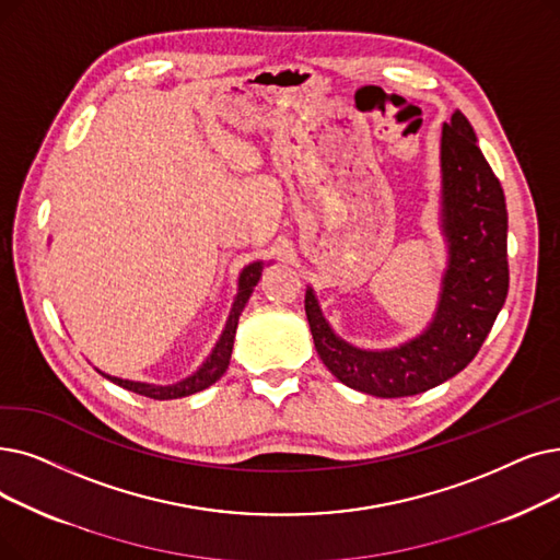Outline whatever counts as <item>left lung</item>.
<instances>
[{
	"mask_svg": "<svg viewBox=\"0 0 560 560\" xmlns=\"http://www.w3.org/2000/svg\"><path fill=\"white\" fill-rule=\"evenodd\" d=\"M476 141L462 112L444 124V231L451 260L440 308L421 336L394 350H357L329 329L313 290H306L315 350L331 375L357 392L377 398L428 392L467 366L497 320L510 281L508 210L501 183Z\"/></svg>",
	"mask_w": 560,
	"mask_h": 560,
	"instance_id": "8db88e82",
	"label": "left lung"
}]
</instances>
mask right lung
<instances>
[{"mask_svg": "<svg viewBox=\"0 0 560 560\" xmlns=\"http://www.w3.org/2000/svg\"><path fill=\"white\" fill-rule=\"evenodd\" d=\"M260 272H262V262L260 260L247 265L245 270H242L240 285H237L240 293H237V298L233 302V308H231V315H229V320H226V329H224V334L220 338V343L214 346V350L208 357V361L191 377H187V380H183L178 384H172V386H155V384H143V382H130V380H120V377H112V375H105V377L112 380L118 386L128 388V392H135L139 396L153 398V400H172V398H183V396H191V394H197V392H203V388L214 384L229 369L231 352H233V338H235V329H237V318H240L242 308H245L254 285L258 283Z\"/></svg>", "mask_w": 560, "mask_h": 560, "instance_id": "obj_1", "label": "right lung"}]
</instances>
